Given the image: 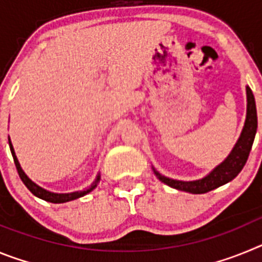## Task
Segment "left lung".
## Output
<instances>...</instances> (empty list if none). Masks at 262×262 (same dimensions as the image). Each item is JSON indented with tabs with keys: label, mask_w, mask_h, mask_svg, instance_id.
I'll return each mask as SVG.
<instances>
[{
	"label": "left lung",
	"mask_w": 262,
	"mask_h": 262,
	"mask_svg": "<svg viewBox=\"0 0 262 262\" xmlns=\"http://www.w3.org/2000/svg\"><path fill=\"white\" fill-rule=\"evenodd\" d=\"M247 101H248L247 119H245L242 135H240L239 140L233 147L232 152L228 155V157L224 160L221 165H217L209 176H206L202 180H196V181H177V180H172V178H168L165 176H161L159 172L155 170V174L157 176L160 181L166 184L168 186L178 189V190L193 194L207 193V191L214 190V189L227 184V182L232 181L233 178L242 172V169L244 168L245 163L248 160L249 152L252 149V145H253L256 131H257L256 102H254V96L249 86H247Z\"/></svg>",
	"instance_id": "obj_1"
}]
</instances>
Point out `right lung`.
<instances>
[{
  "label": "right lung",
  "instance_id": "right-lung-1",
  "mask_svg": "<svg viewBox=\"0 0 262 262\" xmlns=\"http://www.w3.org/2000/svg\"><path fill=\"white\" fill-rule=\"evenodd\" d=\"M9 145H10V151H11V155H13L14 164H15V166H17L18 174H19V177H20V180H22V181H23V184L26 185L27 189H29V190L31 191V193L34 194V195L39 196V198L47 201V202H51V203H64V202H69V201L77 200V198H80V196H84L85 194L90 193V191L93 190L94 187L97 186V184H98L99 176H97L96 181H94L93 184L90 185V186L88 187L86 190L75 191V193H69V194H56V193H51V191L45 190V189H41V187L38 186V185H36V184H34V182H32L31 180H30V178L27 177L26 174H25V172H23L22 168H20L19 163H18L17 156H15V152H14V148H13V144H11V142H10V139H9Z\"/></svg>",
  "mask_w": 262,
  "mask_h": 262
}]
</instances>
